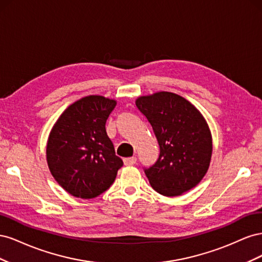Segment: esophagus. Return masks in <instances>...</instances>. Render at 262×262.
I'll return each instance as SVG.
<instances>
[{"mask_svg":"<svg viewBox=\"0 0 262 262\" xmlns=\"http://www.w3.org/2000/svg\"><path fill=\"white\" fill-rule=\"evenodd\" d=\"M123 163L125 166H132L137 163V157H128V158H124Z\"/></svg>","mask_w":262,"mask_h":262,"instance_id":"esophagus-1","label":"esophagus"}]
</instances>
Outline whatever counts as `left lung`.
Segmentation results:
<instances>
[{"label":"left lung","mask_w":262,"mask_h":262,"mask_svg":"<svg viewBox=\"0 0 262 262\" xmlns=\"http://www.w3.org/2000/svg\"><path fill=\"white\" fill-rule=\"evenodd\" d=\"M136 105L152 125L160 145L157 161L144 168L150 186L166 196L195 187L207 173L212 155L211 132L199 110L169 92L141 96Z\"/></svg>","instance_id":"obj_1"}]
</instances>
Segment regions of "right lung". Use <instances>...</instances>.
<instances>
[{
	"mask_svg": "<svg viewBox=\"0 0 262 262\" xmlns=\"http://www.w3.org/2000/svg\"><path fill=\"white\" fill-rule=\"evenodd\" d=\"M117 101L91 95L69 106L47 143V162L58 184L76 198H96L114 184L123 162L107 136Z\"/></svg>",
	"mask_w": 262,
	"mask_h": 262,
	"instance_id": "obj_1",
	"label": "right lung"
}]
</instances>
